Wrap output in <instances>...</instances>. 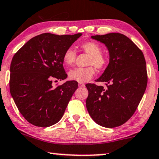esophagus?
I'll return each mask as SVG.
<instances>
[{
  "instance_id": "esophagus-1",
  "label": "esophagus",
  "mask_w": 159,
  "mask_h": 159,
  "mask_svg": "<svg viewBox=\"0 0 159 159\" xmlns=\"http://www.w3.org/2000/svg\"><path fill=\"white\" fill-rule=\"evenodd\" d=\"M78 85H79V87H80V88H83V87H85V84H84V83H80L79 84H78Z\"/></svg>"
}]
</instances>
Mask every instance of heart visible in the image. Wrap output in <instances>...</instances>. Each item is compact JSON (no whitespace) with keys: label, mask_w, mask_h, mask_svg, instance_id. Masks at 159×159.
<instances>
[{"label":"heart","mask_w":159,"mask_h":159,"mask_svg":"<svg viewBox=\"0 0 159 159\" xmlns=\"http://www.w3.org/2000/svg\"><path fill=\"white\" fill-rule=\"evenodd\" d=\"M80 47L84 52L89 54L87 64L91 66L74 68L70 70L68 73V77L70 80L83 83L91 80L96 74V69L93 66H94L98 69L102 70L106 67L107 60V58L101 54L102 49L97 43L89 41L81 44ZM76 57L75 50L72 47H69L65 51L62 56V62L65 66H70L75 62Z\"/></svg>","instance_id":"heart-1"}]
</instances>
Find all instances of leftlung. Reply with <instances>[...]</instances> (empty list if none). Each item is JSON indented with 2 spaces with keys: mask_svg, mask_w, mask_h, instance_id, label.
I'll return each instance as SVG.
<instances>
[{
  "mask_svg": "<svg viewBox=\"0 0 159 159\" xmlns=\"http://www.w3.org/2000/svg\"><path fill=\"white\" fill-rule=\"evenodd\" d=\"M108 49L109 64L97 82L106 87L86 84V107L93 120L105 127L125 124L134 115L148 84L146 62L142 51L119 33L95 35Z\"/></svg>",
  "mask_w": 159,
  "mask_h": 159,
  "instance_id": "obj_1",
  "label": "left lung"
}]
</instances>
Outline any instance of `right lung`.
Returning <instances> with one entry per match:
<instances>
[{
	"instance_id": "1",
	"label": "right lung",
	"mask_w": 159,
	"mask_h": 159,
	"mask_svg": "<svg viewBox=\"0 0 159 159\" xmlns=\"http://www.w3.org/2000/svg\"><path fill=\"white\" fill-rule=\"evenodd\" d=\"M81 35L44 33L29 40L14 55L10 93L20 113L33 125L52 126L63 116L78 83L67 81L53 88L52 80L66 79L62 56Z\"/></svg>"
}]
</instances>
